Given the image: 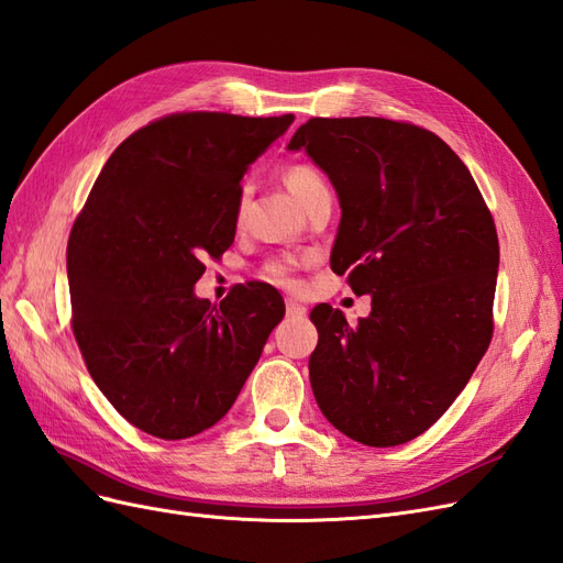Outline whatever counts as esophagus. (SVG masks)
I'll return each instance as SVG.
<instances>
[{"instance_id": "34e87169", "label": "esophagus", "mask_w": 563, "mask_h": 563, "mask_svg": "<svg viewBox=\"0 0 563 563\" xmlns=\"http://www.w3.org/2000/svg\"><path fill=\"white\" fill-rule=\"evenodd\" d=\"M285 309H287V316H290V319H301V316H307V307L299 305V301L292 299V297L285 299Z\"/></svg>"}]
</instances>
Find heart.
Masks as SVG:
<instances>
[{
    "mask_svg": "<svg viewBox=\"0 0 563 563\" xmlns=\"http://www.w3.org/2000/svg\"><path fill=\"white\" fill-rule=\"evenodd\" d=\"M285 185L287 190H290L301 207L307 205V201L316 195L325 190V180L316 173L311 166H290L285 170ZM244 207V197L240 199V211ZM266 278L278 283V285H285V287H292L297 283V262L292 256H283V258H276V262H271L266 266Z\"/></svg>",
    "mask_w": 563,
    "mask_h": 563,
    "instance_id": "1",
    "label": "heart"
}]
</instances>
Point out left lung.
<instances>
[{
  "instance_id": "1",
  "label": "left lung",
  "mask_w": 563,
  "mask_h": 563,
  "mask_svg": "<svg viewBox=\"0 0 563 563\" xmlns=\"http://www.w3.org/2000/svg\"><path fill=\"white\" fill-rule=\"evenodd\" d=\"M287 150H305L333 183L342 216L330 268L371 295L354 328L313 307V397L347 438L405 444L450 409L493 338V213L450 144L419 125L311 119Z\"/></svg>"
}]
</instances>
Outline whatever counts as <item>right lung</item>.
Instances as JSON below:
<instances>
[{"label":"right lung","mask_w":563,"mask_h":563,"mask_svg":"<svg viewBox=\"0 0 563 563\" xmlns=\"http://www.w3.org/2000/svg\"><path fill=\"white\" fill-rule=\"evenodd\" d=\"M173 113L109 156L68 238L74 335L125 421L162 440L219 423L283 316L266 283L219 307L195 295L207 256L235 240L240 180L290 123Z\"/></svg>","instance_id":"1"}]
</instances>
